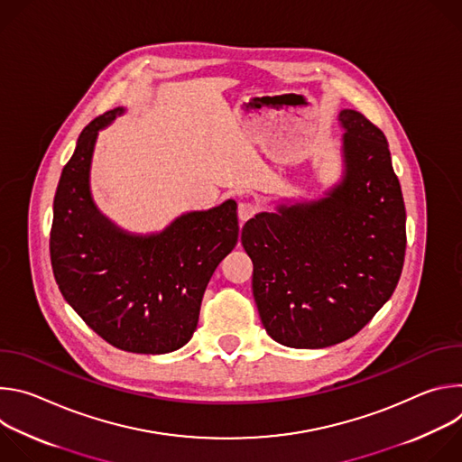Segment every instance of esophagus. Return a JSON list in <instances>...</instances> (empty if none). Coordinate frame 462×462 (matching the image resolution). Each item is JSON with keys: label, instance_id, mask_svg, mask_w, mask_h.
Wrapping results in <instances>:
<instances>
[{"label": "esophagus", "instance_id": "esophagus-1", "mask_svg": "<svg viewBox=\"0 0 462 462\" xmlns=\"http://www.w3.org/2000/svg\"><path fill=\"white\" fill-rule=\"evenodd\" d=\"M257 214V205L250 203V201H243L237 205V216L241 219V223L248 221L250 217H254Z\"/></svg>", "mask_w": 462, "mask_h": 462}]
</instances>
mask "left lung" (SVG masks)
Segmentation results:
<instances>
[{"label": "left lung", "instance_id": "obj_1", "mask_svg": "<svg viewBox=\"0 0 462 462\" xmlns=\"http://www.w3.org/2000/svg\"><path fill=\"white\" fill-rule=\"evenodd\" d=\"M344 177L321 199L245 223L252 292L269 337L321 349L355 337L391 298L406 255V208L382 131L342 109Z\"/></svg>", "mask_w": 462, "mask_h": 462}]
</instances>
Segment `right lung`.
I'll list each match as a JSON object with an SVG mask.
<instances>
[{"mask_svg":"<svg viewBox=\"0 0 462 462\" xmlns=\"http://www.w3.org/2000/svg\"><path fill=\"white\" fill-rule=\"evenodd\" d=\"M124 107L89 122L63 166L52 208L51 263L61 296L116 349L171 353L191 338L207 285L237 245V205L188 212L159 234H129L93 203L89 170L98 131Z\"/></svg>","mask_w":462,"mask_h":462,"instance_id":"right-lung-1","label":"right lung"}]
</instances>
